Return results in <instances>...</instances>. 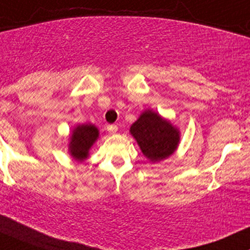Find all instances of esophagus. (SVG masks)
I'll return each instance as SVG.
<instances>
[{
	"label": "esophagus",
	"instance_id": "esophagus-1",
	"mask_svg": "<svg viewBox=\"0 0 250 250\" xmlns=\"http://www.w3.org/2000/svg\"><path fill=\"white\" fill-rule=\"evenodd\" d=\"M106 129H108V131L110 134H116L117 133V129H119V128H117L116 125H109L108 127H106Z\"/></svg>",
	"mask_w": 250,
	"mask_h": 250
}]
</instances>
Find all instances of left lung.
<instances>
[{
  "instance_id": "left-lung-1",
  "label": "left lung",
  "mask_w": 250,
  "mask_h": 250,
  "mask_svg": "<svg viewBox=\"0 0 250 250\" xmlns=\"http://www.w3.org/2000/svg\"><path fill=\"white\" fill-rule=\"evenodd\" d=\"M130 134L140 149L152 163L168 158L177 149L180 133L169 121L147 109L131 125Z\"/></svg>"
}]
</instances>
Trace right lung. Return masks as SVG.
I'll return each instance as SVG.
<instances>
[{
  "label": "right lung",
  "instance_id": "1",
  "mask_svg": "<svg viewBox=\"0 0 250 250\" xmlns=\"http://www.w3.org/2000/svg\"><path fill=\"white\" fill-rule=\"evenodd\" d=\"M98 129L94 125L85 123L73 129L68 144V152L77 161H84L89 156V150L98 139Z\"/></svg>",
  "mask_w": 250,
  "mask_h": 250
}]
</instances>
